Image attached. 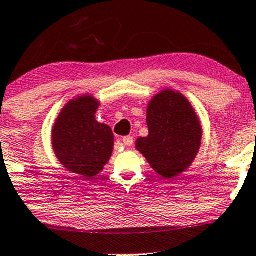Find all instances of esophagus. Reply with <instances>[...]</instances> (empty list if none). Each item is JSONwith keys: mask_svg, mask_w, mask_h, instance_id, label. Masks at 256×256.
Segmentation results:
<instances>
[{"mask_svg": "<svg viewBox=\"0 0 256 256\" xmlns=\"http://www.w3.org/2000/svg\"><path fill=\"white\" fill-rule=\"evenodd\" d=\"M122 143H124L126 146H131L132 144H134V138H132L131 136L122 137Z\"/></svg>", "mask_w": 256, "mask_h": 256, "instance_id": "34e87169", "label": "esophagus"}]
</instances>
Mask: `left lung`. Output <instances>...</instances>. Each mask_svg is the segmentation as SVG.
Here are the masks:
<instances>
[{
    "mask_svg": "<svg viewBox=\"0 0 256 256\" xmlns=\"http://www.w3.org/2000/svg\"><path fill=\"white\" fill-rule=\"evenodd\" d=\"M149 134L136 148L164 178L177 177L192 164L201 146L202 130L192 104L182 94L161 91L146 110Z\"/></svg>",
    "mask_w": 256,
    "mask_h": 256,
    "instance_id": "8db88e82",
    "label": "left lung"
}]
</instances>
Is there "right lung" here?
Masks as SVG:
<instances>
[{"label":"right lung","mask_w":256,"mask_h":256,"mask_svg":"<svg viewBox=\"0 0 256 256\" xmlns=\"http://www.w3.org/2000/svg\"><path fill=\"white\" fill-rule=\"evenodd\" d=\"M98 107L91 96L73 100L52 128V148L58 161L83 179L98 176L113 152V132L95 119Z\"/></svg>","instance_id":"right-lung-1"}]
</instances>
